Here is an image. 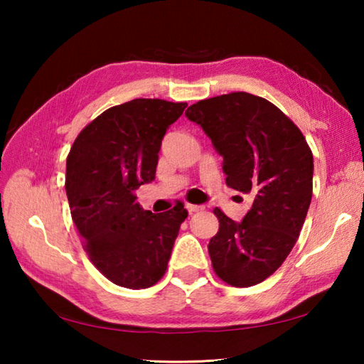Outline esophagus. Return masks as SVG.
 <instances>
[{
	"label": "esophagus",
	"instance_id": "1",
	"mask_svg": "<svg viewBox=\"0 0 364 364\" xmlns=\"http://www.w3.org/2000/svg\"><path fill=\"white\" fill-rule=\"evenodd\" d=\"M186 208L189 210V213H196V212H200L204 210V205H194V204H186Z\"/></svg>",
	"mask_w": 364,
	"mask_h": 364
}]
</instances>
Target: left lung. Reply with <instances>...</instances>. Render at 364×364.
I'll list each match as a JSON object with an SVG mask.
<instances>
[{
  "label": "left lung",
  "mask_w": 364,
  "mask_h": 364,
  "mask_svg": "<svg viewBox=\"0 0 364 364\" xmlns=\"http://www.w3.org/2000/svg\"><path fill=\"white\" fill-rule=\"evenodd\" d=\"M223 157L226 184L252 197L241 223L215 208L218 232L208 242L213 271L234 287H250L278 269L297 242L313 194V154L299 127L264 97L221 95L193 104Z\"/></svg>",
  "instance_id": "8db88e82"
}]
</instances>
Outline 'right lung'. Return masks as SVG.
<instances>
[{
	"label": "right lung",
	"mask_w": 364,
	"mask_h": 364,
	"mask_svg": "<svg viewBox=\"0 0 364 364\" xmlns=\"http://www.w3.org/2000/svg\"><path fill=\"white\" fill-rule=\"evenodd\" d=\"M186 106L139 97L110 107L80 132L67 156L72 220L91 263L117 286L156 284L188 217L181 202L165 213H152L134 196L141 184L156 178L164 134Z\"/></svg>",
	"instance_id": "obj_1"
}]
</instances>
